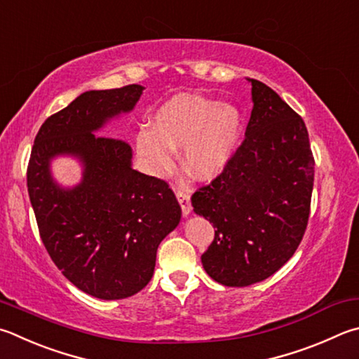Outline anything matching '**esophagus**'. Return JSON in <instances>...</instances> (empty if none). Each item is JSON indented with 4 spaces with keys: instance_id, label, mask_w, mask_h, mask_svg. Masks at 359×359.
<instances>
[{
    "instance_id": "esophagus-1",
    "label": "esophagus",
    "mask_w": 359,
    "mask_h": 359,
    "mask_svg": "<svg viewBox=\"0 0 359 359\" xmlns=\"http://www.w3.org/2000/svg\"><path fill=\"white\" fill-rule=\"evenodd\" d=\"M175 196H177V201L182 207V213H184V217L190 215V212H191L190 190H188V188H175Z\"/></svg>"
}]
</instances>
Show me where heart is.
<instances>
[{
  "mask_svg": "<svg viewBox=\"0 0 359 359\" xmlns=\"http://www.w3.org/2000/svg\"><path fill=\"white\" fill-rule=\"evenodd\" d=\"M242 133L240 109L227 102L199 95H175L158 108L152 126L140 130L136 146L149 172L163 174L172 166L174 149L196 179H212L231 160Z\"/></svg>",
  "mask_w": 359,
  "mask_h": 359,
  "instance_id": "heart-1",
  "label": "heart"
}]
</instances>
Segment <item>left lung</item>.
<instances>
[{
    "instance_id": "left-lung-1",
    "label": "left lung",
    "mask_w": 359,
    "mask_h": 359,
    "mask_svg": "<svg viewBox=\"0 0 359 359\" xmlns=\"http://www.w3.org/2000/svg\"><path fill=\"white\" fill-rule=\"evenodd\" d=\"M251 83L245 140L223 172L191 196L215 238L202 266L215 281L245 287L276 273L304 236L314 157L304 122L262 81Z\"/></svg>"
}]
</instances>
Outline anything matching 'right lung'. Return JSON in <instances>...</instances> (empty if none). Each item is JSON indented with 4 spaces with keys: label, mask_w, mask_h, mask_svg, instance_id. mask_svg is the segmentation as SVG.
I'll use <instances>...</instances> for the list:
<instances>
[{
    "label": "right lung",
    "mask_w": 359,
    "mask_h": 359,
    "mask_svg": "<svg viewBox=\"0 0 359 359\" xmlns=\"http://www.w3.org/2000/svg\"><path fill=\"white\" fill-rule=\"evenodd\" d=\"M140 84L88 90L50 116L36 135L28 163V193L39 233L69 281L100 299L132 297L151 281L161 240L182 215L165 180L132 168L126 141L95 135L135 108ZM57 154L82 161L83 179L57 186L49 163Z\"/></svg>",
    "instance_id": "1"
}]
</instances>
